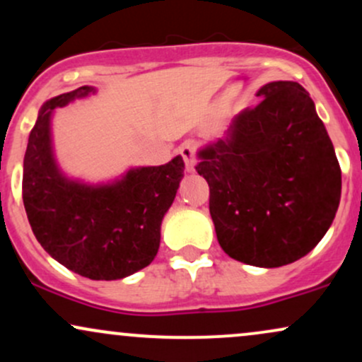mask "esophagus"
I'll use <instances>...</instances> for the list:
<instances>
[{
  "instance_id": "34e87169",
  "label": "esophagus",
  "mask_w": 362,
  "mask_h": 362,
  "mask_svg": "<svg viewBox=\"0 0 362 362\" xmlns=\"http://www.w3.org/2000/svg\"><path fill=\"white\" fill-rule=\"evenodd\" d=\"M178 153H180V156L184 158L187 172H194L195 163H197V160H195V146H194V144L192 143H184L180 148H178Z\"/></svg>"
}]
</instances>
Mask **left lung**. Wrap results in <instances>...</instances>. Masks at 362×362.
I'll return each mask as SVG.
<instances>
[{
    "instance_id": "8db88e82",
    "label": "left lung",
    "mask_w": 362,
    "mask_h": 362,
    "mask_svg": "<svg viewBox=\"0 0 362 362\" xmlns=\"http://www.w3.org/2000/svg\"><path fill=\"white\" fill-rule=\"evenodd\" d=\"M262 100L199 149L221 248L255 267H281L317 247L339 209L342 173L310 93L272 81Z\"/></svg>"
}]
</instances>
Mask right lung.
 <instances>
[{"mask_svg": "<svg viewBox=\"0 0 362 362\" xmlns=\"http://www.w3.org/2000/svg\"><path fill=\"white\" fill-rule=\"evenodd\" d=\"M97 93L80 86L42 105L28 136L22 195L37 242L54 260L93 281L124 279L153 262L161 221L184 178V160L136 167L107 184L66 177L52 148V114Z\"/></svg>", "mask_w": 362, "mask_h": 362, "instance_id": "1", "label": "right lung"}]
</instances>
